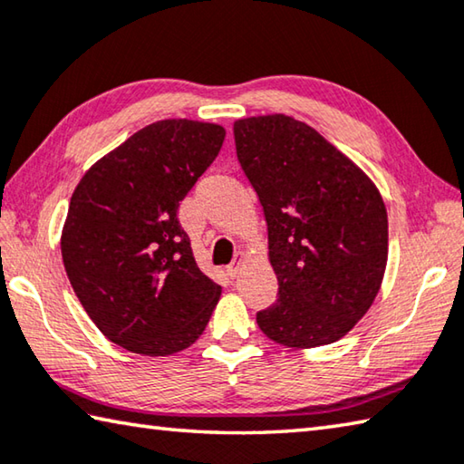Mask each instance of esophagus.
Listing matches in <instances>:
<instances>
[{"instance_id": "34e87169", "label": "esophagus", "mask_w": 464, "mask_h": 464, "mask_svg": "<svg viewBox=\"0 0 464 464\" xmlns=\"http://www.w3.org/2000/svg\"><path fill=\"white\" fill-rule=\"evenodd\" d=\"M246 251H237V256H235V259L231 261V264L229 266H227V269H225V272H227V276H231V277H235V276H237L239 274V269H241V266H243V261H246Z\"/></svg>"}]
</instances>
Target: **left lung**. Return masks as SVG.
<instances>
[{
    "label": "left lung",
    "mask_w": 464,
    "mask_h": 464,
    "mask_svg": "<svg viewBox=\"0 0 464 464\" xmlns=\"http://www.w3.org/2000/svg\"><path fill=\"white\" fill-rule=\"evenodd\" d=\"M233 133L241 170L264 207L277 276V300L259 310L257 326L294 349L339 341L382 288V195L357 164L294 117H247Z\"/></svg>",
    "instance_id": "1"
}]
</instances>
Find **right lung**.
Masks as SVG:
<instances>
[{
	"instance_id": "obj_1",
	"label": "right lung",
	"mask_w": 464,
	"mask_h": 464,
	"mask_svg": "<svg viewBox=\"0 0 464 464\" xmlns=\"http://www.w3.org/2000/svg\"><path fill=\"white\" fill-rule=\"evenodd\" d=\"M223 140L217 123H150L72 192L61 237L66 276L89 318L123 349L172 355L208 324L221 285L198 269L176 215Z\"/></svg>"
}]
</instances>
